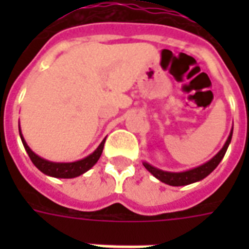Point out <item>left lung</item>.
<instances>
[{"mask_svg":"<svg viewBox=\"0 0 249 249\" xmlns=\"http://www.w3.org/2000/svg\"><path fill=\"white\" fill-rule=\"evenodd\" d=\"M232 132H233V128L231 130L228 139L225 141L224 146L220 149V152L213 156L209 161H207L203 165L200 167L193 168V169H189V171H185V172H167V171H161L159 168L152 167L151 164L148 162H142L144 167L149 171V172L155 176L156 178H159L162 183L168 184V185H172V187H181V185H188V184L196 183V181H200L203 180L204 178H207L209 173L213 172V169L220 164V161L223 160L225 152L228 149V145H230L231 139H232Z\"/></svg>","mask_w":249,"mask_h":249,"instance_id":"obj_1","label":"left lung"}]
</instances>
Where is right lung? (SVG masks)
<instances>
[{"label":"right lung","instance_id":"add662e5","mask_svg":"<svg viewBox=\"0 0 249 249\" xmlns=\"http://www.w3.org/2000/svg\"><path fill=\"white\" fill-rule=\"evenodd\" d=\"M19 136H21V140H22V144H24L25 151L28 152L30 160H32V162L35 164L36 167L38 168L42 173L48 175V176L58 178H77V176H80L82 173H85L87 171H89V169L98 161V159H100L101 153H103L104 142H105V140L101 141V144L98 145L97 149L93 152L92 155H89V156H87L85 159H82V160H78V161L74 162H53L48 161V160H45V159H42V157L40 156H37L35 152L30 149L29 146H28V144H26V141L24 140V137H22L21 129H19Z\"/></svg>","mask_w":249,"mask_h":249}]
</instances>
